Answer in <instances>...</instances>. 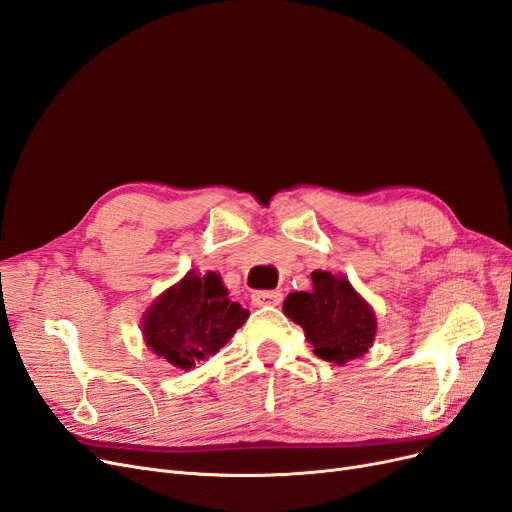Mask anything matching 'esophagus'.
<instances>
[{
	"label": "esophagus",
	"instance_id": "esophagus-1",
	"mask_svg": "<svg viewBox=\"0 0 512 512\" xmlns=\"http://www.w3.org/2000/svg\"><path fill=\"white\" fill-rule=\"evenodd\" d=\"M282 293L278 291H257L253 293V306H280Z\"/></svg>",
	"mask_w": 512,
	"mask_h": 512
}]
</instances>
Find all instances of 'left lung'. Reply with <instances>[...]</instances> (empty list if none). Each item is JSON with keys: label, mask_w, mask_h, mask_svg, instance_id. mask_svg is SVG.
Returning a JSON list of instances; mask_svg holds the SVG:
<instances>
[{"label": "left lung", "mask_w": 512, "mask_h": 512, "mask_svg": "<svg viewBox=\"0 0 512 512\" xmlns=\"http://www.w3.org/2000/svg\"><path fill=\"white\" fill-rule=\"evenodd\" d=\"M282 312L304 329L316 356L333 365L367 354L377 333L373 308L344 274L312 272V291L289 293Z\"/></svg>", "instance_id": "left-lung-1"}]
</instances>
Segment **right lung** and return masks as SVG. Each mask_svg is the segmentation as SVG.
Instances as JSON below:
<instances>
[{
  "instance_id": "obj_1",
  "label": "right lung",
  "mask_w": 512,
  "mask_h": 512,
  "mask_svg": "<svg viewBox=\"0 0 512 512\" xmlns=\"http://www.w3.org/2000/svg\"><path fill=\"white\" fill-rule=\"evenodd\" d=\"M249 310L230 299L217 272L189 270L143 314L147 348L173 367L189 371L230 342Z\"/></svg>"
}]
</instances>
